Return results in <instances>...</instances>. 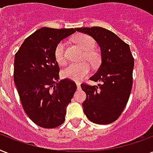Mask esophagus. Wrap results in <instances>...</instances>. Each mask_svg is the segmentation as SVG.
Masks as SVG:
<instances>
[{
  "label": "esophagus",
  "mask_w": 153,
  "mask_h": 153,
  "mask_svg": "<svg viewBox=\"0 0 153 153\" xmlns=\"http://www.w3.org/2000/svg\"><path fill=\"white\" fill-rule=\"evenodd\" d=\"M76 85H77V89H78V90H80V89H81V85H80V82H76Z\"/></svg>",
  "instance_id": "34e87169"
}]
</instances>
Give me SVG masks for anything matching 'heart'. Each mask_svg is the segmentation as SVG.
<instances>
[{"instance_id":"1","label":"heart","mask_w":153,"mask_h":153,"mask_svg":"<svg viewBox=\"0 0 153 153\" xmlns=\"http://www.w3.org/2000/svg\"><path fill=\"white\" fill-rule=\"evenodd\" d=\"M74 42L83 51L82 55V60L89 62L92 67H98L101 62L100 52L94 49L95 41L93 37L86 34H78L74 38ZM55 60L59 65H65L67 62V57L65 52V43L59 42L55 50ZM90 65L87 62H82L77 64H71L62 70V76L66 79L78 82L87 76L90 72Z\"/></svg>"}]
</instances>
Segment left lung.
<instances>
[{
	"label": "left lung",
	"mask_w": 153,
	"mask_h": 153,
	"mask_svg": "<svg viewBox=\"0 0 153 153\" xmlns=\"http://www.w3.org/2000/svg\"><path fill=\"white\" fill-rule=\"evenodd\" d=\"M77 32L90 35L101 48L102 62L90 78L98 86L81 84L86 98L84 114L94 123L106 125L118 119L130 96L134 59L128 44L116 34L101 27H77Z\"/></svg>",
	"instance_id": "left-lung-1"
}]
</instances>
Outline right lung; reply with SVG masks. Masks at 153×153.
<instances>
[{"mask_svg": "<svg viewBox=\"0 0 153 153\" xmlns=\"http://www.w3.org/2000/svg\"><path fill=\"white\" fill-rule=\"evenodd\" d=\"M74 32V28L41 27L16 53L13 78L20 102L28 117L42 128H56L64 122L67 106L76 91L74 81H59L55 57L57 44Z\"/></svg>", "mask_w": 153, "mask_h": 153, "instance_id": "1", "label": "right lung"}]
</instances>
